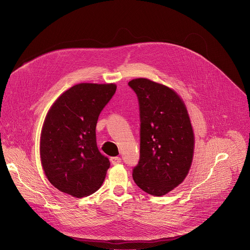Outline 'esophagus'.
Instances as JSON below:
<instances>
[{
    "label": "esophagus",
    "instance_id": "esophagus-1",
    "mask_svg": "<svg viewBox=\"0 0 250 250\" xmlns=\"http://www.w3.org/2000/svg\"><path fill=\"white\" fill-rule=\"evenodd\" d=\"M110 161H111V164L114 165V166L119 165L121 163V159L119 157H113V158L110 159Z\"/></svg>",
    "mask_w": 250,
    "mask_h": 250
}]
</instances>
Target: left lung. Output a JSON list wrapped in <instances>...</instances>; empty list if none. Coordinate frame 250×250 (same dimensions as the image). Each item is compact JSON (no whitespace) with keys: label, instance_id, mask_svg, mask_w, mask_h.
<instances>
[{"label":"left lung","instance_id":"obj_1","mask_svg":"<svg viewBox=\"0 0 250 250\" xmlns=\"http://www.w3.org/2000/svg\"><path fill=\"white\" fill-rule=\"evenodd\" d=\"M140 111V160L133 168L135 183L147 194L163 196L178 186L191 167L194 134L186 107L169 87L135 79Z\"/></svg>","mask_w":250,"mask_h":250}]
</instances>
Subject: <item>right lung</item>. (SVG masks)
I'll return each mask as SVG.
<instances>
[{
	"label": "right lung",
	"mask_w": 250,
	"mask_h": 250,
	"mask_svg": "<svg viewBox=\"0 0 250 250\" xmlns=\"http://www.w3.org/2000/svg\"><path fill=\"white\" fill-rule=\"evenodd\" d=\"M116 91L114 83H79L54 103L44 121L40 158L48 180L57 189L81 198L95 192L110 167L97 147L99 114Z\"/></svg>",
	"instance_id": "1"
}]
</instances>
